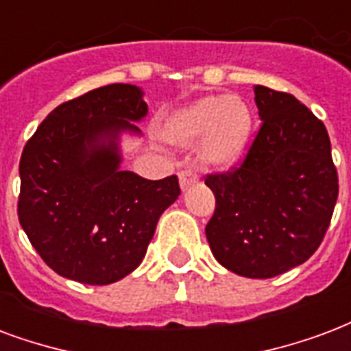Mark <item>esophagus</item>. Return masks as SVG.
Listing matches in <instances>:
<instances>
[{
    "label": "esophagus",
    "mask_w": 351,
    "mask_h": 351,
    "mask_svg": "<svg viewBox=\"0 0 351 351\" xmlns=\"http://www.w3.org/2000/svg\"><path fill=\"white\" fill-rule=\"evenodd\" d=\"M180 187L182 189H187V187L195 186L199 182V175L195 173L193 169H182L180 171Z\"/></svg>",
    "instance_id": "obj_1"
}]
</instances>
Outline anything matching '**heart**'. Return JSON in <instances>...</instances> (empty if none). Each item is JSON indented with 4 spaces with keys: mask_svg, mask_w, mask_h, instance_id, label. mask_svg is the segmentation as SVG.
I'll list each match as a JSON object with an SVG mask.
<instances>
[{
    "mask_svg": "<svg viewBox=\"0 0 351 351\" xmlns=\"http://www.w3.org/2000/svg\"><path fill=\"white\" fill-rule=\"evenodd\" d=\"M252 132V112L237 95H210L195 101L165 125L167 140L189 143L202 138L200 156L206 164H235L247 149Z\"/></svg>",
    "mask_w": 351,
    "mask_h": 351,
    "instance_id": "heart-1",
    "label": "heart"
}]
</instances>
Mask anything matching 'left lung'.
<instances>
[{
	"mask_svg": "<svg viewBox=\"0 0 351 351\" xmlns=\"http://www.w3.org/2000/svg\"><path fill=\"white\" fill-rule=\"evenodd\" d=\"M261 119L247 154L206 176L215 211L206 237L219 263L245 278H272L311 258L339 197L324 123L285 92L254 86Z\"/></svg>",
	"mask_w": 351,
	"mask_h": 351,
	"instance_id": "left-lung-1",
	"label": "left lung"
}]
</instances>
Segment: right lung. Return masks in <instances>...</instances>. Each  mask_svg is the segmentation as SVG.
Masks as SVG:
<instances>
[{"instance_id": "right-lung-1", "label": "right lung", "mask_w": 351, "mask_h": 351, "mask_svg": "<svg viewBox=\"0 0 351 351\" xmlns=\"http://www.w3.org/2000/svg\"><path fill=\"white\" fill-rule=\"evenodd\" d=\"M145 116L140 88L108 84L58 104L23 147L18 219L60 276L108 285L130 274L178 199L176 175L147 180L119 171V134H140L130 121Z\"/></svg>"}]
</instances>
